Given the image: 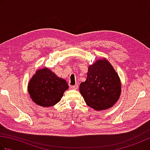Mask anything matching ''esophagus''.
<instances>
[{
  "instance_id": "1",
  "label": "esophagus",
  "mask_w": 150,
  "mask_h": 150,
  "mask_svg": "<svg viewBox=\"0 0 150 150\" xmlns=\"http://www.w3.org/2000/svg\"><path fill=\"white\" fill-rule=\"evenodd\" d=\"M71 88H72L73 89H74V90H77L78 88H79V86H78L77 84H76L75 85H74V86H71Z\"/></svg>"
}]
</instances>
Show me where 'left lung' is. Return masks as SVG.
<instances>
[{"instance_id":"left-lung-1","label":"left lung","mask_w":150,"mask_h":150,"mask_svg":"<svg viewBox=\"0 0 150 150\" xmlns=\"http://www.w3.org/2000/svg\"><path fill=\"white\" fill-rule=\"evenodd\" d=\"M79 90L88 106L97 111L108 110L119 99L120 79L110 62L100 59L88 66L87 79Z\"/></svg>"}]
</instances>
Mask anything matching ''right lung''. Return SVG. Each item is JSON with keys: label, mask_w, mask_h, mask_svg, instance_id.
I'll return each mask as SVG.
<instances>
[{"label": "right lung", "mask_w": 150, "mask_h": 150, "mask_svg": "<svg viewBox=\"0 0 150 150\" xmlns=\"http://www.w3.org/2000/svg\"><path fill=\"white\" fill-rule=\"evenodd\" d=\"M68 88L66 80L47 68L37 69L28 85L31 100L39 106L46 108L58 103Z\"/></svg>", "instance_id": "right-lung-1"}]
</instances>
